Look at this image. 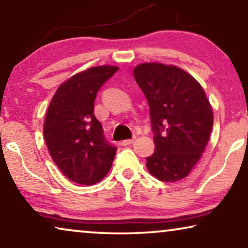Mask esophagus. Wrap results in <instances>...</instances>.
<instances>
[{"label":"esophagus","mask_w":248,"mask_h":248,"mask_svg":"<svg viewBox=\"0 0 248 248\" xmlns=\"http://www.w3.org/2000/svg\"><path fill=\"white\" fill-rule=\"evenodd\" d=\"M134 142V139H128V140H124L121 142V144L123 145V147H126V145H130Z\"/></svg>","instance_id":"obj_1"}]
</instances>
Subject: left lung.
Returning a JSON list of instances; mask_svg holds the SVG:
<instances>
[{
  "label": "left lung",
  "instance_id": "left-lung-1",
  "mask_svg": "<svg viewBox=\"0 0 248 248\" xmlns=\"http://www.w3.org/2000/svg\"><path fill=\"white\" fill-rule=\"evenodd\" d=\"M133 74L147 97L155 134V150L147 158L148 170L159 181H182L209 142L211 104L198 80L178 66L141 63Z\"/></svg>",
  "mask_w": 248,
  "mask_h": 248
}]
</instances>
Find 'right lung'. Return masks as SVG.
I'll return each mask as SVG.
<instances>
[{"label":"right lung","instance_id":"1","mask_svg":"<svg viewBox=\"0 0 248 248\" xmlns=\"http://www.w3.org/2000/svg\"><path fill=\"white\" fill-rule=\"evenodd\" d=\"M117 70L99 65L74 74L57 88L47 108V149L63 175L78 184H96L113 165L116 148L105 140L93 105L99 88Z\"/></svg>","mask_w":248,"mask_h":248}]
</instances>
